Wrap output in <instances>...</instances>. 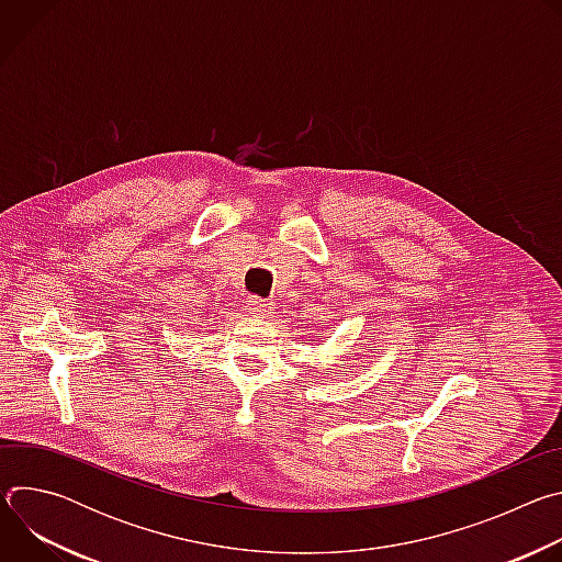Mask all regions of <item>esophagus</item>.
Here are the masks:
<instances>
[{"label":"esophagus","mask_w":562,"mask_h":562,"mask_svg":"<svg viewBox=\"0 0 562 562\" xmlns=\"http://www.w3.org/2000/svg\"><path fill=\"white\" fill-rule=\"evenodd\" d=\"M247 302H249V311H251L254 315H258V317H269V315L273 313V306H271L269 300H262V297L251 295Z\"/></svg>","instance_id":"34e87169"}]
</instances>
